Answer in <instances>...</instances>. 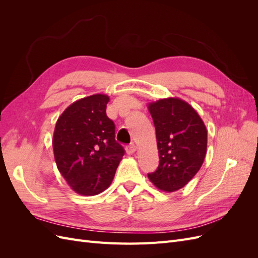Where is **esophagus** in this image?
Returning a JSON list of instances; mask_svg holds the SVG:
<instances>
[{"label": "esophagus", "mask_w": 258, "mask_h": 258, "mask_svg": "<svg viewBox=\"0 0 258 258\" xmlns=\"http://www.w3.org/2000/svg\"><path fill=\"white\" fill-rule=\"evenodd\" d=\"M137 151V146L135 144H130L126 147V152L128 155H132Z\"/></svg>", "instance_id": "obj_1"}]
</instances>
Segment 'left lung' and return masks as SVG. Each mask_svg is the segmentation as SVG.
<instances>
[{
	"instance_id": "obj_1",
	"label": "left lung",
	"mask_w": 258,
	"mask_h": 258,
	"mask_svg": "<svg viewBox=\"0 0 258 258\" xmlns=\"http://www.w3.org/2000/svg\"><path fill=\"white\" fill-rule=\"evenodd\" d=\"M156 129L159 166L148 173L160 190L182 188L197 174L207 154L208 132L198 113L177 98L160 99L148 105Z\"/></svg>"
}]
</instances>
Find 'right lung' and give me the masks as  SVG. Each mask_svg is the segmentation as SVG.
Masks as SVG:
<instances>
[{
    "label": "right lung",
    "instance_id": "1",
    "mask_svg": "<svg viewBox=\"0 0 258 258\" xmlns=\"http://www.w3.org/2000/svg\"><path fill=\"white\" fill-rule=\"evenodd\" d=\"M108 101L105 95L75 101L61 114L54 128L57 168L71 188L83 196L104 191L124 155L115 140V123L106 116Z\"/></svg>",
    "mask_w": 258,
    "mask_h": 258
}]
</instances>
